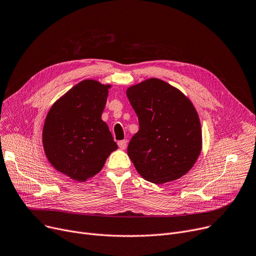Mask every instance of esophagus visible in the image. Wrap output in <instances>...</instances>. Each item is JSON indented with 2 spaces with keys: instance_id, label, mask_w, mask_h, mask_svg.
<instances>
[{
  "instance_id": "1",
  "label": "esophagus",
  "mask_w": 256,
  "mask_h": 256,
  "mask_svg": "<svg viewBox=\"0 0 256 256\" xmlns=\"http://www.w3.org/2000/svg\"><path fill=\"white\" fill-rule=\"evenodd\" d=\"M128 142H126V140H121V141H118V146H119V148L120 150H126V146H128V144H126Z\"/></svg>"
}]
</instances>
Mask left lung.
<instances>
[{
  "label": "left lung",
  "instance_id": "1",
  "mask_svg": "<svg viewBox=\"0 0 256 256\" xmlns=\"http://www.w3.org/2000/svg\"><path fill=\"white\" fill-rule=\"evenodd\" d=\"M139 120L128 154L140 176L154 184L178 180L195 164L201 128L192 102L176 88L150 78L126 90Z\"/></svg>",
  "mask_w": 256,
  "mask_h": 256
}]
</instances>
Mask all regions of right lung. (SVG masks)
Instances as JSON below:
<instances>
[{
	"label": "right lung",
	"mask_w": 256,
	"mask_h": 256,
	"mask_svg": "<svg viewBox=\"0 0 256 256\" xmlns=\"http://www.w3.org/2000/svg\"><path fill=\"white\" fill-rule=\"evenodd\" d=\"M110 85L85 80L50 108L42 132L50 163L78 182L96 176L106 158L117 150L102 114Z\"/></svg>",
	"instance_id": "1"
}]
</instances>
